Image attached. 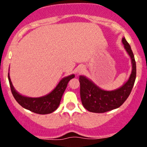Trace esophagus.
Instances as JSON below:
<instances>
[{
  "instance_id": "1",
  "label": "esophagus",
  "mask_w": 147,
  "mask_h": 147,
  "mask_svg": "<svg viewBox=\"0 0 147 147\" xmlns=\"http://www.w3.org/2000/svg\"><path fill=\"white\" fill-rule=\"evenodd\" d=\"M84 70H85L84 67L82 66V65H80V66H79L78 68H77V73L81 74V73H82V72L84 71Z\"/></svg>"
}]
</instances>
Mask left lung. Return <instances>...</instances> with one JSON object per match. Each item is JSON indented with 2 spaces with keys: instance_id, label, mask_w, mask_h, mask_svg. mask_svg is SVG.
Segmentation results:
<instances>
[{
  "instance_id": "left-lung-1",
  "label": "left lung",
  "mask_w": 147,
  "mask_h": 147,
  "mask_svg": "<svg viewBox=\"0 0 147 147\" xmlns=\"http://www.w3.org/2000/svg\"><path fill=\"white\" fill-rule=\"evenodd\" d=\"M122 41L132 63L131 75L122 86L113 90H105L85 76H79L82 103L84 107L90 112L102 113L117 109L122 105L131 93L136 81V63L131 46L124 37Z\"/></svg>"
}]
</instances>
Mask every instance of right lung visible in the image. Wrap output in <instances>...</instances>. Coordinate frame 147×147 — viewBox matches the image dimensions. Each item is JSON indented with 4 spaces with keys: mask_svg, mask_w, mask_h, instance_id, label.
Masks as SVG:
<instances>
[{
    "mask_svg": "<svg viewBox=\"0 0 147 147\" xmlns=\"http://www.w3.org/2000/svg\"><path fill=\"white\" fill-rule=\"evenodd\" d=\"M74 77V74L63 77L59 83L57 84L56 88L48 95L40 97H29L21 95L15 90L10 79L9 72H8V79L11 93L16 102L24 109H28L35 113L41 115L51 113L57 110L58 106H59L61 99L69 81Z\"/></svg>",
    "mask_w": 147,
    "mask_h": 147,
    "instance_id": "right-lung-1",
    "label": "right lung"
}]
</instances>
